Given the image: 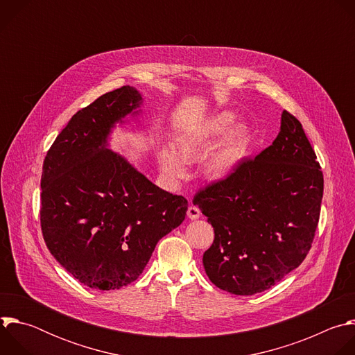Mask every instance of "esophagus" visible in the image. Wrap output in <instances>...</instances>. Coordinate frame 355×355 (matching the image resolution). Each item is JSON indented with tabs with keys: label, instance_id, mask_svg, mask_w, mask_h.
I'll list each match as a JSON object with an SVG mask.
<instances>
[{
	"label": "esophagus",
	"instance_id": "obj_1",
	"mask_svg": "<svg viewBox=\"0 0 355 355\" xmlns=\"http://www.w3.org/2000/svg\"><path fill=\"white\" fill-rule=\"evenodd\" d=\"M187 216H188L189 219H192V220L198 219V218L200 216V211H199V208H196V207H189V208H188V211H187Z\"/></svg>",
	"mask_w": 355,
	"mask_h": 355
}]
</instances>
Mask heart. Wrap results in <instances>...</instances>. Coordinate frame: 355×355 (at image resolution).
<instances>
[{
  "mask_svg": "<svg viewBox=\"0 0 355 355\" xmlns=\"http://www.w3.org/2000/svg\"><path fill=\"white\" fill-rule=\"evenodd\" d=\"M234 121V114L220 111L177 135V151L170 146H160L157 157L166 177L171 181L185 178L187 163L202 159L208 150L210 153L202 162L204 175L211 181L230 177L247 157L251 143L250 126L239 122L232 128Z\"/></svg>",
  "mask_w": 355,
  "mask_h": 355,
  "instance_id": "b5f03b06",
  "label": "heart"
}]
</instances>
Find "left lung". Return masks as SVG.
I'll return each instance as SVG.
<instances>
[{"mask_svg":"<svg viewBox=\"0 0 355 355\" xmlns=\"http://www.w3.org/2000/svg\"><path fill=\"white\" fill-rule=\"evenodd\" d=\"M322 198L315 150L300 122L284 111L270 147L193 196L215 230L202 259L209 279L234 295L279 282L311 250Z\"/></svg>","mask_w":355,"mask_h":355,"instance_id":"8db88e82","label":"left lung"}]
</instances>
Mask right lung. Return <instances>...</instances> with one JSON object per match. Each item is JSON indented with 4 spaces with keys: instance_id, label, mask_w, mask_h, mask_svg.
I'll use <instances>...</instances> for the list:
<instances>
[{
    "instance_id": "add662e5",
    "label": "right lung",
    "mask_w": 355,
    "mask_h": 355,
    "mask_svg": "<svg viewBox=\"0 0 355 355\" xmlns=\"http://www.w3.org/2000/svg\"><path fill=\"white\" fill-rule=\"evenodd\" d=\"M141 94L130 85L96 98L56 137L43 162L40 225L58 263L101 291L137 279L157 241L185 219L188 200L151 182L110 148Z\"/></svg>"
}]
</instances>
